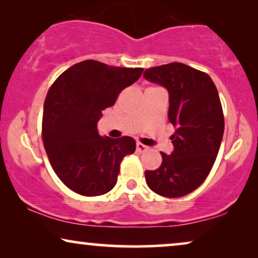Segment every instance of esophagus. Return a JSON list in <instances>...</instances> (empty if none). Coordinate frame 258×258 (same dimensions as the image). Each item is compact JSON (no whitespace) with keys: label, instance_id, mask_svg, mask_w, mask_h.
Segmentation results:
<instances>
[{"label":"esophagus","instance_id":"1","mask_svg":"<svg viewBox=\"0 0 258 258\" xmlns=\"http://www.w3.org/2000/svg\"><path fill=\"white\" fill-rule=\"evenodd\" d=\"M136 150L139 153H143V152H146L147 150V147L145 146V145H142V143H136Z\"/></svg>","mask_w":258,"mask_h":258}]
</instances>
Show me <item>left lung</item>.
<instances>
[{"label":"left lung","instance_id":"obj_1","mask_svg":"<svg viewBox=\"0 0 258 258\" xmlns=\"http://www.w3.org/2000/svg\"><path fill=\"white\" fill-rule=\"evenodd\" d=\"M143 77L168 91V119L175 128L173 152L161 153L158 169L146 170V182L167 198L186 196L202 185L218 155L224 134L218 91L209 75L181 62L148 69Z\"/></svg>","mask_w":258,"mask_h":258}]
</instances>
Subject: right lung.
<instances>
[{
  "mask_svg": "<svg viewBox=\"0 0 258 258\" xmlns=\"http://www.w3.org/2000/svg\"><path fill=\"white\" fill-rule=\"evenodd\" d=\"M142 71L85 60L61 73L48 90L43 147L53 170L73 192L88 197L108 193L116 185L123 158L135 152V140L100 136L97 123Z\"/></svg>",
  "mask_w": 258,
  "mask_h": 258,
  "instance_id": "obj_1",
  "label": "right lung"
}]
</instances>
